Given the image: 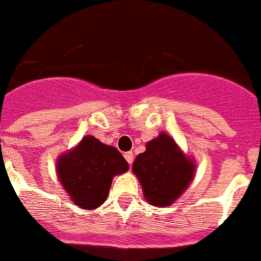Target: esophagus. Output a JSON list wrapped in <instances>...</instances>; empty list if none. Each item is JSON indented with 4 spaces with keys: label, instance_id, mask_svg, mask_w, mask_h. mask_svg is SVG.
I'll return each instance as SVG.
<instances>
[{
    "label": "esophagus",
    "instance_id": "obj_1",
    "mask_svg": "<svg viewBox=\"0 0 261 261\" xmlns=\"http://www.w3.org/2000/svg\"><path fill=\"white\" fill-rule=\"evenodd\" d=\"M124 156H125L126 162H128L129 165H132V163H133V158H135V156H133V153H130V151H128V153L124 154Z\"/></svg>",
    "mask_w": 261,
    "mask_h": 261
}]
</instances>
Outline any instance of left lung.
Instances as JSON below:
<instances>
[{
	"mask_svg": "<svg viewBox=\"0 0 261 261\" xmlns=\"http://www.w3.org/2000/svg\"><path fill=\"white\" fill-rule=\"evenodd\" d=\"M132 171L141 184L145 200L153 206L166 208L188 190L195 177L196 162L171 136L162 132L136 156Z\"/></svg>",
	"mask_w": 261,
	"mask_h": 261,
	"instance_id": "left-lung-1",
	"label": "left lung"
}]
</instances>
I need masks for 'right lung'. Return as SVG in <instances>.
<instances>
[{"label":"right lung","mask_w":261,"mask_h":261,"mask_svg":"<svg viewBox=\"0 0 261 261\" xmlns=\"http://www.w3.org/2000/svg\"><path fill=\"white\" fill-rule=\"evenodd\" d=\"M128 170V162L116 147L91 135L56 161V174L64 191L70 201L85 211L99 208L107 199L114 177Z\"/></svg>","instance_id":"1"}]
</instances>
